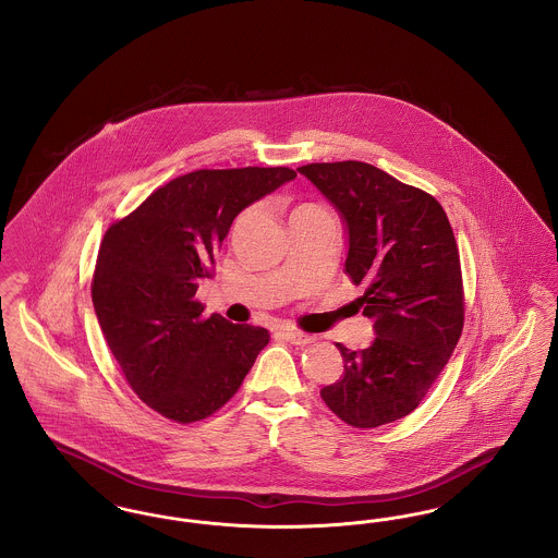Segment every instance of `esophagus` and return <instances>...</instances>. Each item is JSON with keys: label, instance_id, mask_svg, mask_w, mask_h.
Masks as SVG:
<instances>
[{"label": "esophagus", "instance_id": "esophagus-1", "mask_svg": "<svg viewBox=\"0 0 558 558\" xmlns=\"http://www.w3.org/2000/svg\"><path fill=\"white\" fill-rule=\"evenodd\" d=\"M280 337H282L284 341L292 343V345H307V343L314 341V337H310V335H305V332H301V330H294V328H282V330H280Z\"/></svg>", "mask_w": 558, "mask_h": 558}]
</instances>
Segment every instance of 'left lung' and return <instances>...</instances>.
<instances>
[{
    "instance_id": "8db88e82",
    "label": "left lung",
    "mask_w": 558,
    "mask_h": 558,
    "mask_svg": "<svg viewBox=\"0 0 558 558\" xmlns=\"http://www.w3.org/2000/svg\"><path fill=\"white\" fill-rule=\"evenodd\" d=\"M296 171L341 215L345 274L366 289L355 305L374 322L366 349L337 345L345 372L319 396L347 425L393 423L418 408L462 335L460 255L448 215L430 194L368 162Z\"/></svg>"
}]
</instances>
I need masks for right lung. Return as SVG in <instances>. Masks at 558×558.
I'll use <instances>...</instances> for the list:
<instances>
[{
	"instance_id": "obj_1",
	"label": "right lung",
	"mask_w": 558,
	"mask_h": 558,
	"mask_svg": "<svg viewBox=\"0 0 558 558\" xmlns=\"http://www.w3.org/2000/svg\"><path fill=\"white\" fill-rule=\"evenodd\" d=\"M294 178L289 167L192 171L108 228L94 310L133 391L165 418L211 416L267 345L266 328L207 318L194 294L236 215Z\"/></svg>"
}]
</instances>
